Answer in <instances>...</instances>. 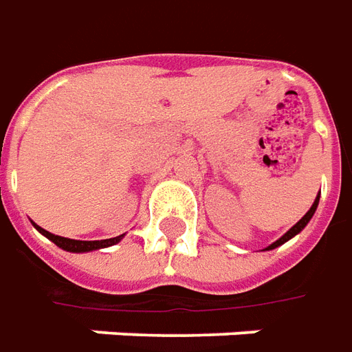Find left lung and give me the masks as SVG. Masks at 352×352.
I'll list each match as a JSON object with an SVG mask.
<instances>
[{"instance_id": "8db88e82", "label": "left lung", "mask_w": 352, "mask_h": 352, "mask_svg": "<svg viewBox=\"0 0 352 352\" xmlns=\"http://www.w3.org/2000/svg\"><path fill=\"white\" fill-rule=\"evenodd\" d=\"M316 206H318V197H316V199H315V203H313V206L309 208L307 214H305V216H303V218H301V220L298 221V223H296V226H294V228H292L290 231H288V233H284V235L280 236V239H278L276 243L271 244V246H269L267 250H273V248H276V246H280V244H284V243H286V241H290V239H292V236H294V235H298V233H300L301 229H303V228H305V226H307L309 220L313 218V214H315Z\"/></svg>"}]
</instances>
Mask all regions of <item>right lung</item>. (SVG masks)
<instances>
[{
	"label": "right lung",
	"mask_w": 352,
	"mask_h": 352,
	"mask_svg": "<svg viewBox=\"0 0 352 352\" xmlns=\"http://www.w3.org/2000/svg\"><path fill=\"white\" fill-rule=\"evenodd\" d=\"M36 228L39 229L47 239H51L56 246H60V248H64V250L68 252H91L96 250V248H106V246H111V244L119 243V241L123 239V235H119L113 236V239H104V241H74V239H66V236L52 235L49 231H45V229L39 228V226H36Z\"/></svg>",
	"instance_id": "obj_1"
}]
</instances>
